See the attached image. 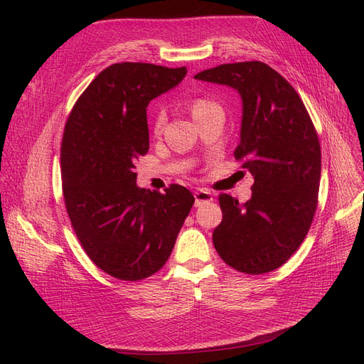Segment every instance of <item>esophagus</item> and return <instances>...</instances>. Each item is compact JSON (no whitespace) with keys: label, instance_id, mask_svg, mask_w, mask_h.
<instances>
[{"label":"esophagus","instance_id":"1","mask_svg":"<svg viewBox=\"0 0 364 364\" xmlns=\"http://www.w3.org/2000/svg\"><path fill=\"white\" fill-rule=\"evenodd\" d=\"M194 199H196V206H200L203 203H208L213 200V194L206 191V190H197L194 193Z\"/></svg>","mask_w":364,"mask_h":364}]
</instances>
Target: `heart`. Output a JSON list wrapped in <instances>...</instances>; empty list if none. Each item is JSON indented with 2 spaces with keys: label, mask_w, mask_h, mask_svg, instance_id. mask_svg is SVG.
Listing matches in <instances>:
<instances>
[{
  "label": "heart",
  "mask_w": 364,
  "mask_h": 364,
  "mask_svg": "<svg viewBox=\"0 0 364 364\" xmlns=\"http://www.w3.org/2000/svg\"><path fill=\"white\" fill-rule=\"evenodd\" d=\"M215 107H220V106L211 100H208V98H196V100H193L190 105V111H191L193 118H197L199 115L211 111V109H215ZM164 121H165L164 112H158L155 115V118H153L151 126H153V132H155V134H159L162 126H164Z\"/></svg>",
  "instance_id": "b5f03b06"
}]
</instances>
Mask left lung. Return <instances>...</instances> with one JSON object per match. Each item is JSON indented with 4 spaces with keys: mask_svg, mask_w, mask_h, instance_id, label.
Instances as JSON below:
<instances>
[{
    "mask_svg": "<svg viewBox=\"0 0 364 364\" xmlns=\"http://www.w3.org/2000/svg\"><path fill=\"white\" fill-rule=\"evenodd\" d=\"M194 79L232 86L243 98L234 158L252 173V197L220 194L223 220L213 234L228 266L247 274L281 267L310 230L321 185L317 132L294 87L267 63H223Z\"/></svg>",
    "mask_w": 364,
    "mask_h": 364,
    "instance_id": "left-lung-1",
    "label": "left lung"
}]
</instances>
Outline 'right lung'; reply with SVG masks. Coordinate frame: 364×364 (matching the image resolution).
<instances>
[{
    "label": "right lung",
    "mask_w": 364,
    "mask_h": 364,
    "mask_svg": "<svg viewBox=\"0 0 364 364\" xmlns=\"http://www.w3.org/2000/svg\"><path fill=\"white\" fill-rule=\"evenodd\" d=\"M186 68L123 62L98 74L65 123L60 176L65 208L86 255L121 281L156 273L174 247L194 196L136 186L135 162L149 151L147 106Z\"/></svg>",
    "instance_id": "obj_1"
}]
</instances>
